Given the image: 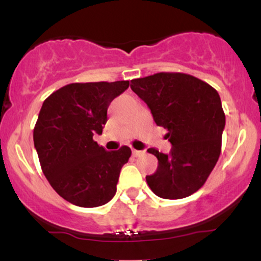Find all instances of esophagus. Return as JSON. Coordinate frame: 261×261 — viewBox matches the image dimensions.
<instances>
[{
  "mask_svg": "<svg viewBox=\"0 0 261 261\" xmlns=\"http://www.w3.org/2000/svg\"><path fill=\"white\" fill-rule=\"evenodd\" d=\"M145 154V151H137V149H133V155L134 157H140V155Z\"/></svg>",
  "mask_w": 261,
  "mask_h": 261,
  "instance_id": "esophagus-1",
  "label": "esophagus"
}]
</instances>
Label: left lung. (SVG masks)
<instances>
[{
	"instance_id": "1",
	"label": "left lung",
	"mask_w": 261,
	"mask_h": 261,
	"mask_svg": "<svg viewBox=\"0 0 261 261\" xmlns=\"http://www.w3.org/2000/svg\"><path fill=\"white\" fill-rule=\"evenodd\" d=\"M131 89L147 104L158 126L168 130L170 153H148L158 168L146 176L162 199H184L205 184L221 154L226 116L214 87L188 73L160 72L131 81Z\"/></svg>"
}]
</instances>
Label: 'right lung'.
Instances as JSON below:
<instances>
[{
  "mask_svg": "<svg viewBox=\"0 0 261 261\" xmlns=\"http://www.w3.org/2000/svg\"><path fill=\"white\" fill-rule=\"evenodd\" d=\"M128 81L70 83L44 100L33 139L41 170L54 190L81 207H97L116 193L120 170L131 149L107 151L93 140L107 124L114 98Z\"/></svg>",
  "mask_w": 261,
  "mask_h": 261,
  "instance_id": "right-lung-1",
  "label": "right lung"
}]
</instances>
